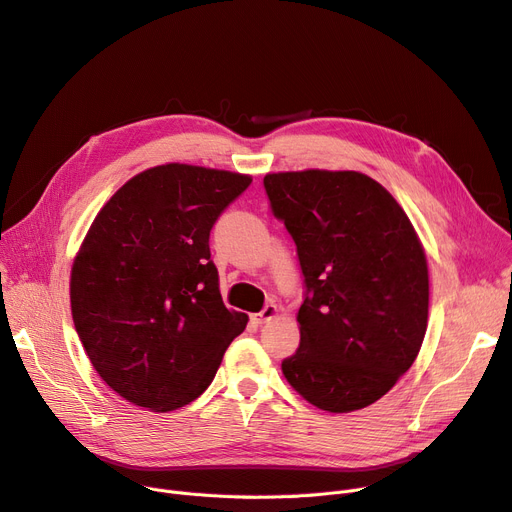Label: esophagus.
Instances as JSON below:
<instances>
[{"instance_id":"34e87169","label":"esophagus","mask_w":512,"mask_h":512,"mask_svg":"<svg viewBox=\"0 0 512 512\" xmlns=\"http://www.w3.org/2000/svg\"><path fill=\"white\" fill-rule=\"evenodd\" d=\"M276 317H278V306H276L274 302H269V304H265V309H263L259 315H255V321H257L259 325H263V323L274 321Z\"/></svg>"}]
</instances>
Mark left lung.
I'll return each mask as SVG.
<instances>
[{
  "label": "left lung",
  "instance_id": "1",
  "mask_svg": "<svg viewBox=\"0 0 512 512\" xmlns=\"http://www.w3.org/2000/svg\"><path fill=\"white\" fill-rule=\"evenodd\" d=\"M292 234L306 284L290 387L331 414L381 399L410 370L428 327V261L397 199L356 170H288L263 179Z\"/></svg>",
  "mask_w": 512,
  "mask_h": 512
}]
</instances>
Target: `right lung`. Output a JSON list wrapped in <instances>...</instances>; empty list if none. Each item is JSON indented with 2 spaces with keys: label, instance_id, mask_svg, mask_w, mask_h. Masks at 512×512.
<instances>
[{
  "label": "right lung",
  "instance_id": "1",
  "mask_svg": "<svg viewBox=\"0 0 512 512\" xmlns=\"http://www.w3.org/2000/svg\"><path fill=\"white\" fill-rule=\"evenodd\" d=\"M251 175L166 162L131 177L100 208L74 257L72 317L115 393L173 412L214 381L249 317L226 309L210 230Z\"/></svg>",
  "mask_w": 512,
  "mask_h": 512
}]
</instances>
